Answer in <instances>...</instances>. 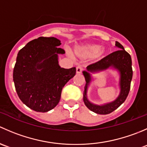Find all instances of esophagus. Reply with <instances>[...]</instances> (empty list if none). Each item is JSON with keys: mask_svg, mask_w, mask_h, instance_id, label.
I'll use <instances>...</instances> for the list:
<instances>
[{"mask_svg": "<svg viewBox=\"0 0 147 147\" xmlns=\"http://www.w3.org/2000/svg\"><path fill=\"white\" fill-rule=\"evenodd\" d=\"M83 67L82 66H78V67H77V68H76V72H77V73H81V72H82L83 71Z\"/></svg>", "mask_w": 147, "mask_h": 147, "instance_id": "esophagus-1", "label": "esophagus"}]
</instances>
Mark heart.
Instances as JSON below:
<instances>
[{"label":"heart","instance_id":"1","mask_svg":"<svg viewBox=\"0 0 147 147\" xmlns=\"http://www.w3.org/2000/svg\"><path fill=\"white\" fill-rule=\"evenodd\" d=\"M104 50L101 46L96 44L78 45L74 48L75 55L80 58H87L91 57H100L104 53Z\"/></svg>","mask_w":147,"mask_h":147}]
</instances>
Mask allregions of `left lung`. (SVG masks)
I'll use <instances>...</instances> for the list:
<instances>
[{
	"label": "left lung",
	"mask_w": 147,
	"mask_h": 147,
	"mask_svg": "<svg viewBox=\"0 0 147 147\" xmlns=\"http://www.w3.org/2000/svg\"><path fill=\"white\" fill-rule=\"evenodd\" d=\"M116 46L119 48V50H116L113 53H110L106 57H103L99 61L90 65L87 67V70L90 72L102 70L112 66L117 69L120 72V87H121V92L119 96L115 101L109 104L103 105V106H97L92 105L87 100L86 97L87 85L89 84L91 78L90 74L86 71L83 72L84 78L86 81V85L84 87V92L83 94V100L84 104L88 109L99 115H107L111 113L123 103L127 99L131 86V81L132 79L133 71L131 67V58L130 55L124 50V47L119 43L116 42Z\"/></svg>",
	"instance_id": "left-lung-1"
}]
</instances>
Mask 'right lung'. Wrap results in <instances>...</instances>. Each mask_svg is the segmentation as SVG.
<instances>
[{"label": "right lung", "mask_w": 147, "mask_h": 147, "mask_svg": "<svg viewBox=\"0 0 147 147\" xmlns=\"http://www.w3.org/2000/svg\"><path fill=\"white\" fill-rule=\"evenodd\" d=\"M60 40L40 37L18 53L13 81L19 98L31 109L46 112L55 107L65 84L75 76L76 68H61L57 54H64Z\"/></svg>", "instance_id": "right-lung-1"}]
</instances>
